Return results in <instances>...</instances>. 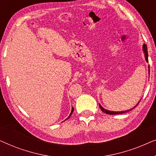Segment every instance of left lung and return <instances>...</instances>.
<instances>
[{
  "mask_svg": "<svg viewBox=\"0 0 156 156\" xmlns=\"http://www.w3.org/2000/svg\"><path fill=\"white\" fill-rule=\"evenodd\" d=\"M143 49H144V53H145V57H146V62H148V49H147V45L146 44H144V46H143ZM148 68H149V72H150V67H149L148 66ZM140 102V101H139ZM139 102H138V103L136 104V105L134 106L133 108H132L131 109H130V110H127V111H123V112H111V111H108V110H106L105 108H104L103 107H102V106L100 105L99 104V107L101 108V109L102 110V112H104V113H106V114H110V115H112V114H123V113H126V112H129V111H131V110H132V109H133L134 108H136V106H137L138 105V104H139Z\"/></svg>",
  "mask_w": 156,
  "mask_h": 156,
  "instance_id": "1",
  "label": "left lung"
}]
</instances>
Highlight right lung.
<instances>
[{"label": "right lung", "instance_id": "add662e5", "mask_svg": "<svg viewBox=\"0 0 156 156\" xmlns=\"http://www.w3.org/2000/svg\"><path fill=\"white\" fill-rule=\"evenodd\" d=\"M73 111H74V108H72V112H71V113H70L69 116H68V118H67V119H69V117H70V116H71V115L72 114V113H73ZM67 119H66V120H67Z\"/></svg>", "mask_w": 156, "mask_h": 156}]
</instances>
